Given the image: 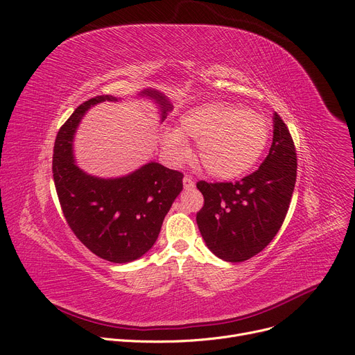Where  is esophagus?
I'll use <instances>...</instances> for the list:
<instances>
[{"label": "esophagus", "mask_w": 355, "mask_h": 355, "mask_svg": "<svg viewBox=\"0 0 355 355\" xmlns=\"http://www.w3.org/2000/svg\"><path fill=\"white\" fill-rule=\"evenodd\" d=\"M183 186H184V189H193V187H195V182H193L192 178L184 176V178H183Z\"/></svg>", "instance_id": "esophagus-1"}]
</instances>
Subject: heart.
<instances>
[{
    "label": "heart",
    "instance_id": "obj_1",
    "mask_svg": "<svg viewBox=\"0 0 355 355\" xmlns=\"http://www.w3.org/2000/svg\"><path fill=\"white\" fill-rule=\"evenodd\" d=\"M269 139L266 119L252 110L229 103H207L187 110L178 130L162 135V146L173 162L191 155L187 141L198 143V159L203 169L223 180H232L251 171L261 159Z\"/></svg>",
    "mask_w": 355,
    "mask_h": 355
}]
</instances>
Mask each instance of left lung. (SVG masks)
Instances as JSON below:
<instances>
[{"mask_svg":"<svg viewBox=\"0 0 355 355\" xmlns=\"http://www.w3.org/2000/svg\"><path fill=\"white\" fill-rule=\"evenodd\" d=\"M295 180V146L275 113L272 144L258 171L235 183L198 182L205 205L196 222L206 246L226 262L259 254L282 226Z\"/></svg>","mask_w":355,"mask_h":355,"instance_id":"8db88e82","label":"left lung"}]
</instances>
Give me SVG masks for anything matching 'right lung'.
Segmentation results:
<instances>
[{"label": "right lung", "instance_id": "right-lung-1", "mask_svg": "<svg viewBox=\"0 0 355 355\" xmlns=\"http://www.w3.org/2000/svg\"><path fill=\"white\" fill-rule=\"evenodd\" d=\"M160 109V121L172 104L157 90L144 89ZM113 96H96L74 110L58 130L53 178L62 214L74 235L93 254L114 263L139 259L155 245L164 216L183 189V175L149 162L121 178H97L81 171L74 159L73 139L86 112Z\"/></svg>", "mask_w": 355, "mask_h": 355}]
</instances>
